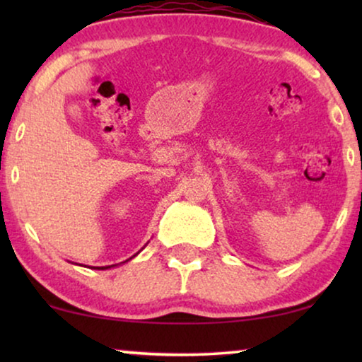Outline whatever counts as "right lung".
Here are the masks:
<instances>
[{
    "mask_svg": "<svg viewBox=\"0 0 362 362\" xmlns=\"http://www.w3.org/2000/svg\"><path fill=\"white\" fill-rule=\"evenodd\" d=\"M113 265H108V267H95V269H100V270H105V269H110Z\"/></svg>",
    "mask_w": 362,
    "mask_h": 362,
    "instance_id": "obj_1",
    "label": "right lung"
}]
</instances>
